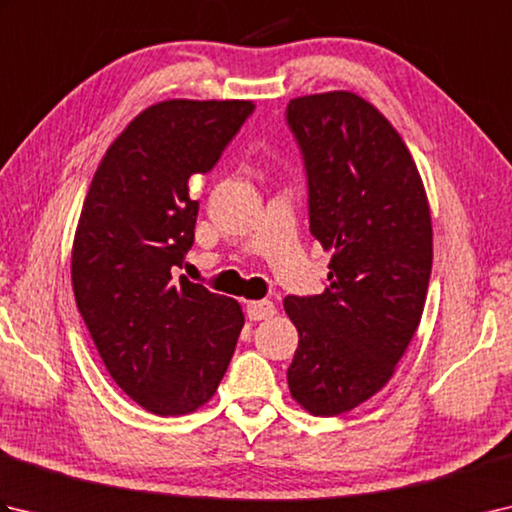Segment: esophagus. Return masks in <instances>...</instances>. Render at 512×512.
I'll return each mask as SVG.
<instances>
[{
	"mask_svg": "<svg viewBox=\"0 0 512 512\" xmlns=\"http://www.w3.org/2000/svg\"><path fill=\"white\" fill-rule=\"evenodd\" d=\"M275 312H277L275 303L268 301V299H262V301H248V303H246V314H248V319H253V321H262V319L273 317Z\"/></svg>",
	"mask_w": 512,
	"mask_h": 512,
	"instance_id": "obj_1",
	"label": "esophagus"
}]
</instances>
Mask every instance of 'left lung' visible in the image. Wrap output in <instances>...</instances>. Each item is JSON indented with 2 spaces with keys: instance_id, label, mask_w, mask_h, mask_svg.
<instances>
[{
  "instance_id": "1",
  "label": "left lung",
  "mask_w": 512,
  "mask_h": 512,
  "mask_svg": "<svg viewBox=\"0 0 512 512\" xmlns=\"http://www.w3.org/2000/svg\"><path fill=\"white\" fill-rule=\"evenodd\" d=\"M288 123L306 160L310 231L332 250L321 295L284 299L299 332L288 387L312 416H339L389 383L418 330L431 211L405 140L363 96H297Z\"/></svg>"
}]
</instances>
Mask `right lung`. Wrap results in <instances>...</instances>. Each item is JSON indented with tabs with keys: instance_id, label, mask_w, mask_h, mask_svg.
Returning a JSON list of instances; mask_svg holds the SVG:
<instances>
[{
	"instance_id": "1",
	"label": "right lung",
	"mask_w": 512,
	"mask_h": 512,
	"mask_svg": "<svg viewBox=\"0 0 512 512\" xmlns=\"http://www.w3.org/2000/svg\"><path fill=\"white\" fill-rule=\"evenodd\" d=\"M253 101L169 99L132 118L96 167L72 244V290L107 372L158 416L215 394L242 306L187 277L198 200L189 182L222 156Z\"/></svg>"
}]
</instances>
